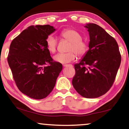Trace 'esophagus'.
<instances>
[{
  "instance_id": "34e87169",
  "label": "esophagus",
  "mask_w": 129,
  "mask_h": 129,
  "mask_svg": "<svg viewBox=\"0 0 129 129\" xmlns=\"http://www.w3.org/2000/svg\"><path fill=\"white\" fill-rule=\"evenodd\" d=\"M72 67V64H64L63 65V67Z\"/></svg>"
}]
</instances>
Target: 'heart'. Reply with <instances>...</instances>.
<instances>
[{
    "instance_id": "heart-1",
    "label": "heart",
    "mask_w": 129,
    "mask_h": 129,
    "mask_svg": "<svg viewBox=\"0 0 129 129\" xmlns=\"http://www.w3.org/2000/svg\"><path fill=\"white\" fill-rule=\"evenodd\" d=\"M61 39L70 42L68 50L66 53H58L54 57V59L61 64H66L74 61L76 58V54L79 57L86 54L87 51V45L82 40V35L79 32L72 28H67L59 34ZM47 49L50 53H54L56 51L57 41L52 35H50L46 40Z\"/></svg>"
}]
</instances>
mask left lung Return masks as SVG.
<instances>
[{
	"label": "left lung",
	"instance_id": "1",
	"mask_svg": "<svg viewBox=\"0 0 129 129\" xmlns=\"http://www.w3.org/2000/svg\"><path fill=\"white\" fill-rule=\"evenodd\" d=\"M89 32V50L74 65L72 85L82 97L97 98L112 87L121 62L118 45L114 38L97 24L86 26Z\"/></svg>",
	"mask_w": 129,
	"mask_h": 129
}]
</instances>
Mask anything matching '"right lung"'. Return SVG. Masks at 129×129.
<instances>
[{
  "instance_id": "right-lung-1",
  "label": "right lung",
  "mask_w": 129,
  "mask_h": 129,
  "mask_svg": "<svg viewBox=\"0 0 129 129\" xmlns=\"http://www.w3.org/2000/svg\"><path fill=\"white\" fill-rule=\"evenodd\" d=\"M55 30L49 25L30 26L10 46L7 61L15 83L32 99L47 97L62 71V64L53 61L46 46V38Z\"/></svg>"
}]
</instances>
